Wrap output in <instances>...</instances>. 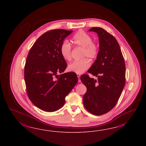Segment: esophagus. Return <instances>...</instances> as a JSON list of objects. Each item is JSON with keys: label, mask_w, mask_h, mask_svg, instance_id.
I'll return each mask as SVG.
<instances>
[{"label": "esophagus", "mask_w": 146, "mask_h": 146, "mask_svg": "<svg viewBox=\"0 0 146 146\" xmlns=\"http://www.w3.org/2000/svg\"><path fill=\"white\" fill-rule=\"evenodd\" d=\"M77 76H78V81L79 82H81V80H80V75L79 74H77Z\"/></svg>", "instance_id": "1"}]
</instances>
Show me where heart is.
Segmentation results:
<instances>
[{"label": "heart", "instance_id": "1", "mask_svg": "<svg viewBox=\"0 0 146 146\" xmlns=\"http://www.w3.org/2000/svg\"><path fill=\"white\" fill-rule=\"evenodd\" d=\"M73 42L76 46L83 48L81 58L79 60H76L70 63L67 69L70 72L77 74H81L88 70L90 66V62L86 58L94 60L97 57L100 46L97 42L93 41L92 37L84 31L76 33L73 37ZM60 52L62 58L67 61L72 59V48L68 40H64L60 46Z\"/></svg>", "mask_w": 146, "mask_h": 146}]
</instances>
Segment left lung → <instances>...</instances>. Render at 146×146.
Listing matches in <instances>:
<instances>
[{
    "label": "left lung",
    "mask_w": 146,
    "mask_h": 146,
    "mask_svg": "<svg viewBox=\"0 0 146 146\" xmlns=\"http://www.w3.org/2000/svg\"><path fill=\"white\" fill-rule=\"evenodd\" d=\"M97 33L100 51L97 59L80 79L87 87L83 97L84 108L94 115H102L112 110L119 98L125 84L126 67L120 46L115 37L102 28L93 27Z\"/></svg>",
    "instance_id": "8db88e82"
}]
</instances>
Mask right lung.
<instances>
[{
	"label": "right lung",
	"mask_w": 146,
	"mask_h": 146,
	"mask_svg": "<svg viewBox=\"0 0 146 146\" xmlns=\"http://www.w3.org/2000/svg\"><path fill=\"white\" fill-rule=\"evenodd\" d=\"M72 31L58 29L45 32L28 54L24 70L27 95L42 110L53 112L61 108L65 97L78 82L74 72L58 75L67 67L60 54V46Z\"/></svg>",
	"instance_id": "1"
}]
</instances>
